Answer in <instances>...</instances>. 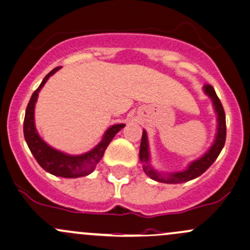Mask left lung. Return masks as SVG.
Instances as JSON below:
<instances>
[{
	"label": "left lung",
	"instance_id": "8db88e82",
	"mask_svg": "<svg viewBox=\"0 0 250 250\" xmlns=\"http://www.w3.org/2000/svg\"><path fill=\"white\" fill-rule=\"evenodd\" d=\"M204 92L207 96L211 98L212 104H213L214 111L217 114V133H215V138L212 146L207 149L205 154H202L200 158L193 160L189 163L187 169L183 171H176V172H160L157 171L151 165V156H149V146H148V139H147V133L144 129L143 138H141V145L140 152H139V158L140 162L143 163L144 171L149 178L157 181V182L162 183H170V185H175V183H183L188 182V181L194 180V178L199 177L202 175L212 164L219 153L222 152L223 147L225 144V138H227V125H225V112L223 109V105L220 103L219 98L217 97L214 88L211 85H205Z\"/></svg>",
	"mask_w": 250,
	"mask_h": 250
}]
</instances>
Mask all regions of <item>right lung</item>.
Returning a JSON list of instances; mask_svg holds the SVG:
<instances>
[{
	"mask_svg": "<svg viewBox=\"0 0 250 250\" xmlns=\"http://www.w3.org/2000/svg\"><path fill=\"white\" fill-rule=\"evenodd\" d=\"M60 67L55 68L51 72L43 79L39 87L33 92L32 97H31L30 102H28L27 107H26L25 112V120H23V136L27 143L28 148H30L31 153L33 154L38 164L43 167L45 171L59 177L64 178H77L83 177V176H87L96 169L97 164L101 162L103 158L104 152L114 136L125 127V125L120 123V125H114L111 127L107 128L106 132L104 133L103 138H102L101 143L96 147L91 149V151L86 152L83 154H67L64 152L59 151V149L54 148V147L49 146L43 139L41 138L38 132L36 129L35 125V106L36 102L38 99V93L42 90L48 79L54 75Z\"/></svg>",
	"mask_w": 250,
	"mask_h": 250,
	"instance_id": "1",
	"label": "right lung"
}]
</instances>
